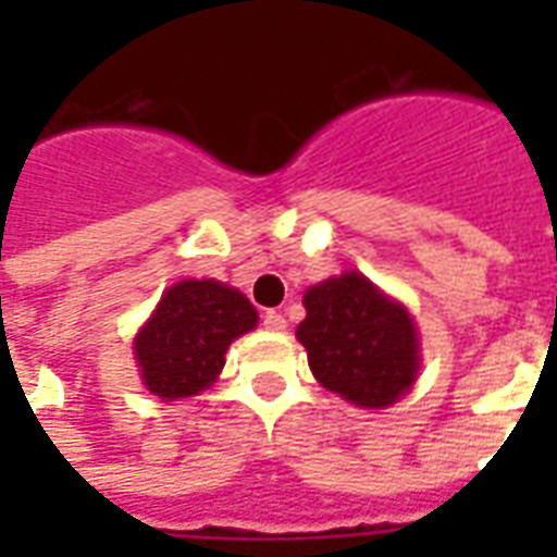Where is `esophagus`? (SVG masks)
I'll return each mask as SVG.
<instances>
[{"mask_svg":"<svg viewBox=\"0 0 557 557\" xmlns=\"http://www.w3.org/2000/svg\"><path fill=\"white\" fill-rule=\"evenodd\" d=\"M262 326L271 332H283L286 330V318H283L280 312H274V309H269V312L262 314Z\"/></svg>","mask_w":557,"mask_h":557,"instance_id":"34e87169","label":"esophagus"}]
</instances>
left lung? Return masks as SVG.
I'll return each mask as SVG.
<instances>
[{"label":"left lung","instance_id":"left-lung-1","mask_svg":"<svg viewBox=\"0 0 557 557\" xmlns=\"http://www.w3.org/2000/svg\"><path fill=\"white\" fill-rule=\"evenodd\" d=\"M297 341L323 387L358 407H389L419 375V332L405 306L347 271L304 295Z\"/></svg>","mask_w":557,"mask_h":557}]
</instances>
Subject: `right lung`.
Masks as SVG:
<instances>
[{
    "instance_id": "1",
    "label": "right lung",
    "mask_w": 557,
    "mask_h": 557,
    "mask_svg": "<svg viewBox=\"0 0 557 557\" xmlns=\"http://www.w3.org/2000/svg\"><path fill=\"white\" fill-rule=\"evenodd\" d=\"M253 326L257 309L243 292L219 280H182L135 335L144 384L164 401L196 396L216 381L227 347Z\"/></svg>"
}]
</instances>
